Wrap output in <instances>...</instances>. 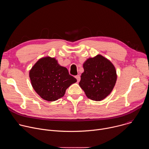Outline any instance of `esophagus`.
I'll list each match as a JSON object with an SVG mask.
<instances>
[{
  "label": "esophagus",
  "instance_id": "obj_1",
  "mask_svg": "<svg viewBox=\"0 0 149 149\" xmlns=\"http://www.w3.org/2000/svg\"><path fill=\"white\" fill-rule=\"evenodd\" d=\"M75 78H76V79H77V81H78V82H79V81H80V76H79V75H76V76H75Z\"/></svg>",
  "mask_w": 149,
  "mask_h": 149
}]
</instances>
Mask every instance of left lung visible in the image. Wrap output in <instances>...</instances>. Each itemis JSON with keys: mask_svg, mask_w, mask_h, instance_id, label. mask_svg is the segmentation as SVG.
<instances>
[{"mask_svg": "<svg viewBox=\"0 0 149 149\" xmlns=\"http://www.w3.org/2000/svg\"><path fill=\"white\" fill-rule=\"evenodd\" d=\"M84 72L79 85L86 96L94 101H101L112 91L117 80L113 63L101 55L88 59L84 63Z\"/></svg>", "mask_w": 149, "mask_h": 149, "instance_id": "1", "label": "left lung"}]
</instances>
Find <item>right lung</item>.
<instances>
[{
    "instance_id": "right-lung-1",
    "label": "right lung",
    "mask_w": 149,
    "mask_h": 149,
    "mask_svg": "<svg viewBox=\"0 0 149 149\" xmlns=\"http://www.w3.org/2000/svg\"><path fill=\"white\" fill-rule=\"evenodd\" d=\"M29 77L35 91L48 101L62 97L66 90L77 82L65 67H61L55 58L49 56L37 61L29 72Z\"/></svg>"
}]
</instances>
